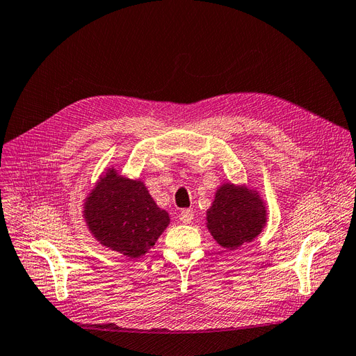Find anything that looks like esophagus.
<instances>
[{
    "mask_svg": "<svg viewBox=\"0 0 356 356\" xmlns=\"http://www.w3.org/2000/svg\"><path fill=\"white\" fill-rule=\"evenodd\" d=\"M194 218V211L191 209H184L181 213H179V220L182 223H190Z\"/></svg>",
    "mask_w": 356,
    "mask_h": 356,
    "instance_id": "1",
    "label": "esophagus"
}]
</instances>
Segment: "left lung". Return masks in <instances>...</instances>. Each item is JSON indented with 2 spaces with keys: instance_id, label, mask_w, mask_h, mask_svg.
Segmentation results:
<instances>
[{
  "instance_id": "8db88e82",
  "label": "left lung",
  "mask_w": 356,
  "mask_h": 356,
  "mask_svg": "<svg viewBox=\"0 0 356 356\" xmlns=\"http://www.w3.org/2000/svg\"><path fill=\"white\" fill-rule=\"evenodd\" d=\"M267 225V204L257 188L223 182L206 210V226L213 239L229 251L252 243Z\"/></svg>"
}]
</instances>
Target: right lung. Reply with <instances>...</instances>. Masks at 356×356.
I'll return each mask as SVG.
<instances>
[{"instance_id": "obj_1", "label": "right lung", "mask_w": 356, "mask_h": 356, "mask_svg": "<svg viewBox=\"0 0 356 356\" xmlns=\"http://www.w3.org/2000/svg\"><path fill=\"white\" fill-rule=\"evenodd\" d=\"M83 220L102 247L138 259L154 245L170 218L143 181L120 175L111 166L84 198Z\"/></svg>"}]
</instances>
